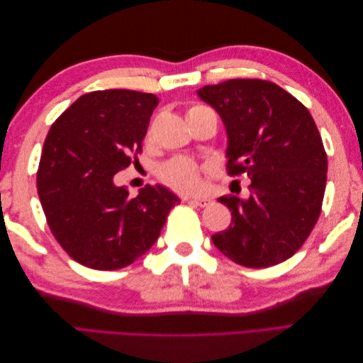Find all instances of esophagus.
<instances>
[{
  "label": "esophagus",
  "mask_w": 363,
  "mask_h": 363,
  "mask_svg": "<svg viewBox=\"0 0 363 363\" xmlns=\"http://www.w3.org/2000/svg\"><path fill=\"white\" fill-rule=\"evenodd\" d=\"M186 200H189L191 203L200 206V207H208L213 203V200L208 199V196H192V199H186Z\"/></svg>",
  "instance_id": "esophagus-1"
}]
</instances>
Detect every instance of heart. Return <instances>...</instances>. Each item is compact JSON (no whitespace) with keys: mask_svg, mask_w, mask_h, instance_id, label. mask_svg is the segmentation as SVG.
I'll return each mask as SVG.
<instances>
[{"mask_svg":"<svg viewBox=\"0 0 363 363\" xmlns=\"http://www.w3.org/2000/svg\"><path fill=\"white\" fill-rule=\"evenodd\" d=\"M206 111H208V108L203 106H194L189 108L186 116L199 115ZM160 177L164 183L169 184L171 188L182 192L194 191L201 184L199 164L184 157H177V159H172L168 163H164L160 168Z\"/></svg>","mask_w":363,"mask_h":363,"instance_id":"b5f03b06","label":"heart"}]
</instances>
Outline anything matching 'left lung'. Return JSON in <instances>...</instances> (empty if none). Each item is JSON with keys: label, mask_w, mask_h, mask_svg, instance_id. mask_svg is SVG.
<instances>
[{"label": "left lung", "mask_w": 363, "mask_h": 363, "mask_svg": "<svg viewBox=\"0 0 363 363\" xmlns=\"http://www.w3.org/2000/svg\"><path fill=\"white\" fill-rule=\"evenodd\" d=\"M227 131V171L250 177V196H219L232 224L215 247L239 265L268 268L292 257L321 213L327 155L311 112L272 82L235 79L196 91Z\"/></svg>", "instance_id": "8db88e82"}]
</instances>
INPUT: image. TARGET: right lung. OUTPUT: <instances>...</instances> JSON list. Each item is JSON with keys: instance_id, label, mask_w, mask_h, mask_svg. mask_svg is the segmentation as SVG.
<instances>
[{"instance_id": "obj_1", "label": "right lung", "mask_w": 363, "mask_h": 363, "mask_svg": "<svg viewBox=\"0 0 363 363\" xmlns=\"http://www.w3.org/2000/svg\"><path fill=\"white\" fill-rule=\"evenodd\" d=\"M156 95L128 89L80 96L48 131L38 194L51 233L82 265L113 271L155 245L180 199L160 184L130 196L121 169L142 152Z\"/></svg>"}]
</instances>
